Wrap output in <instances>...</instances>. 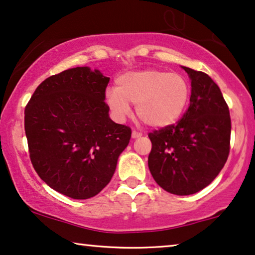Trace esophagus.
Segmentation results:
<instances>
[{
    "mask_svg": "<svg viewBox=\"0 0 255 255\" xmlns=\"http://www.w3.org/2000/svg\"><path fill=\"white\" fill-rule=\"evenodd\" d=\"M140 136H142V132L137 131V130H132V132H131L132 138H138V137H140Z\"/></svg>",
    "mask_w": 255,
    "mask_h": 255,
    "instance_id": "esophagus-1",
    "label": "esophagus"
}]
</instances>
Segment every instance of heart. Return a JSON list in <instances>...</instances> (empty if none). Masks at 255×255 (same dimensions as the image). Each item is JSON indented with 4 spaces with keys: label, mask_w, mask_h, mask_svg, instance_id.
<instances>
[{
    "label": "heart",
    "mask_w": 255,
    "mask_h": 255,
    "mask_svg": "<svg viewBox=\"0 0 255 255\" xmlns=\"http://www.w3.org/2000/svg\"><path fill=\"white\" fill-rule=\"evenodd\" d=\"M105 91V103L113 117L123 120L136 104V115L151 127H167L183 116L190 101V85L180 73L162 70L127 72Z\"/></svg>",
    "instance_id": "obj_1"
}]
</instances>
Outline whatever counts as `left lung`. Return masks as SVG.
<instances>
[{
    "instance_id": "left-lung-1",
    "label": "left lung",
    "mask_w": 255,
    "mask_h": 255,
    "mask_svg": "<svg viewBox=\"0 0 255 255\" xmlns=\"http://www.w3.org/2000/svg\"><path fill=\"white\" fill-rule=\"evenodd\" d=\"M191 79L187 111L177 121L149 134V169L167 192L188 196L206 188L230 151L229 108L219 86L200 71L183 67Z\"/></svg>"
}]
</instances>
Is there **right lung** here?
Segmentation results:
<instances>
[{
    "label": "right lung",
    "mask_w": 255,
    "mask_h": 255,
    "mask_svg": "<svg viewBox=\"0 0 255 255\" xmlns=\"http://www.w3.org/2000/svg\"><path fill=\"white\" fill-rule=\"evenodd\" d=\"M109 81L98 70L70 68L45 79L25 108L34 169L73 199L91 198L109 184L130 139L131 129L109 117Z\"/></svg>",
    "instance_id": "right-lung-1"
}]
</instances>
